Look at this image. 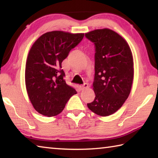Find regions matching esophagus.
I'll return each mask as SVG.
<instances>
[{"label":"esophagus","mask_w":158,"mask_h":158,"mask_svg":"<svg viewBox=\"0 0 158 158\" xmlns=\"http://www.w3.org/2000/svg\"><path fill=\"white\" fill-rule=\"evenodd\" d=\"M89 87V84H86V83H85L84 85H79V89L81 90H84L85 89H87V88Z\"/></svg>","instance_id":"esophagus-1"}]
</instances>
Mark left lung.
I'll return each instance as SVG.
<instances>
[{
    "mask_svg": "<svg viewBox=\"0 0 158 158\" xmlns=\"http://www.w3.org/2000/svg\"><path fill=\"white\" fill-rule=\"evenodd\" d=\"M85 36L93 42L95 52V98L87 106L99 116H109L121 107L130 95L134 77L132 52L127 42L110 29H98Z\"/></svg>",
    "mask_w": 158,
    "mask_h": 158,
    "instance_id": "8db88e82",
    "label": "left lung"
}]
</instances>
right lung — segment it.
<instances>
[{"mask_svg": "<svg viewBox=\"0 0 158 158\" xmlns=\"http://www.w3.org/2000/svg\"><path fill=\"white\" fill-rule=\"evenodd\" d=\"M84 36V33L48 32L31 48L26 65L25 81L29 99L38 113L49 117L56 116L77 93L75 89L66 84L61 63Z\"/></svg>", "mask_w": 158, "mask_h": 158, "instance_id": "add662e5", "label": "right lung"}]
</instances>
